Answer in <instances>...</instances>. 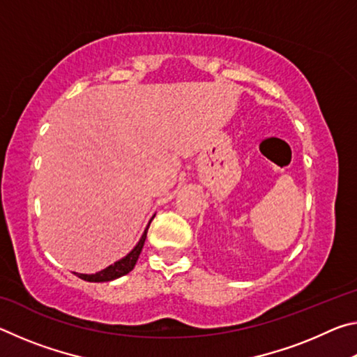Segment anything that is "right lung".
<instances>
[{
  "label": "right lung",
  "instance_id": "1",
  "mask_svg": "<svg viewBox=\"0 0 357 357\" xmlns=\"http://www.w3.org/2000/svg\"><path fill=\"white\" fill-rule=\"evenodd\" d=\"M148 228H149V225L146 227V229H144L140 243L135 245V249L132 250L128 257H124L123 259H119V261H116L114 264L108 266V268H105L104 271H100V273L89 274V275L78 274V277H80V279H83V280H86V282H110V280L118 279V277H123L126 274H129L130 271L135 268L137 259H138V257H140L143 244H144V239H146Z\"/></svg>",
  "mask_w": 357,
  "mask_h": 357
}]
</instances>
